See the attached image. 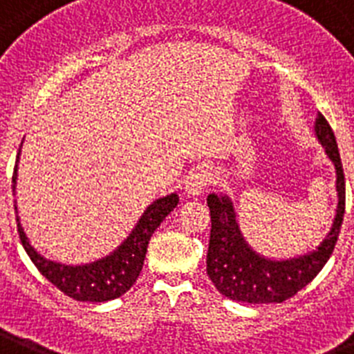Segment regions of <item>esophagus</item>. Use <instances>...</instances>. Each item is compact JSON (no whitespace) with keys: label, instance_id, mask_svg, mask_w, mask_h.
<instances>
[{"label":"esophagus","instance_id":"34e87169","mask_svg":"<svg viewBox=\"0 0 354 354\" xmlns=\"http://www.w3.org/2000/svg\"><path fill=\"white\" fill-rule=\"evenodd\" d=\"M210 180H212V178H210L209 171L198 169V171L191 172V176L187 178V182H185L187 194H191V196L201 194L205 187H209Z\"/></svg>","mask_w":354,"mask_h":354}]
</instances>
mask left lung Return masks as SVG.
<instances>
[{
  "instance_id": "obj_1",
  "label": "left lung",
  "mask_w": 354,
  "mask_h": 354,
  "mask_svg": "<svg viewBox=\"0 0 354 354\" xmlns=\"http://www.w3.org/2000/svg\"><path fill=\"white\" fill-rule=\"evenodd\" d=\"M315 133L337 169L338 205L333 227L315 250L292 259H266L255 254L237 225L234 205L228 196L209 194L210 241L207 273L221 295L239 302L268 304L284 302L311 283L328 263L337 245L346 212V178L335 133L322 113L315 122Z\"/></svg>"
}]
</instances>
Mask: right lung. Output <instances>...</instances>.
I'll list each match as a JSON object with an SVG mask.
<instances>
[{"mask_svg":"<svg viewBox=\"0 0 354 354\" xmlns=\"http://www.w3.org/2000/svg\"><path fill=\"white\" fill-rule=\"evenodd\" d=\"M17 160H19V154H17ZM16 180L17 162L16 167H14V176H12V189L14 191H16ZM176 205V192L153 201L142 214V218L138 219L133 232L127 236L126 241L122 243L117 250L102 257V259L95 261V263L79 264V266L53 263V261L44 259L43 255L37 254L28 241L26 234L23 232L19 218H16L17 232H19L21 243L25 246L32 263L35 264V268L39 270L53 286H57L64 295L82 302H106L124 295L136 283V279L142 272V266H144L145 252H147L151 236Z\"/></svg>","mask_w":354,"mask_h":354,"instance_id":"add662e5","label":"right lung"}]
</instances>
